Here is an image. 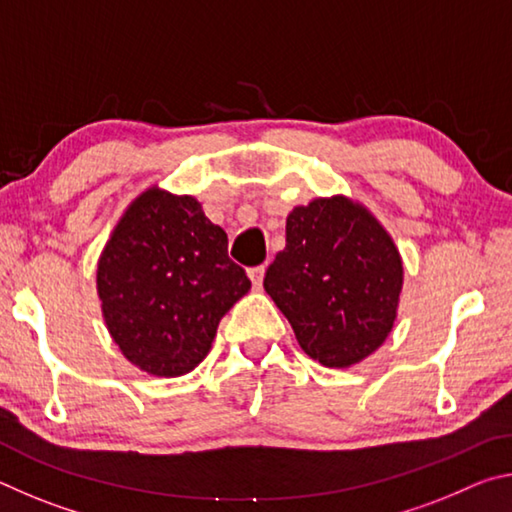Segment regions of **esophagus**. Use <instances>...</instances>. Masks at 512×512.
Wrapping results in <instances>:
<instances>
[{"label": "esophagus", "mask_w": 512, "mask_h": 512, "mask_svg": "<svg viewBox=\"0 0 512 512\" xmlns=\"http://www.w3.org/2000/svg\"><path fill=\"white\" fill-rule=\"evenodd\" d=\"M264 273H266V266H264V264H262V266H253V268H248V275H250V280H253V287H255V289L262 287V282H264Z\"/></svg>", "instance_id": "34e87169"}]
</instances>
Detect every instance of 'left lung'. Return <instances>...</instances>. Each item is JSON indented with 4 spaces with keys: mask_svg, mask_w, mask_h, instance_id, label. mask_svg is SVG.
I'll list each match as a JSON object with an SVG mask.
<instances>
[{
    "mask_svg": "<svg viewBox=\"0 0 512 512\" xmlns=\"http://www.w3.org/2000/svg\"><path fill=\"white\" fill-rule=\"evenodd\" d=\"M264 289L311 359L348 368L393 329L402 259L363 207L318 198L289 214L287 246L268 266Z\"/></svg>",
    "mask_w": 512,
    "mask_h": 512,
    "instance_id": "8db88e82",
    "label": "left lung"
}]
</instances>
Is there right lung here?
Instances as JSON below:
<instances>
[{
    "mask_svg": "<svg viewBox=\"0 0 512 512\" xmlns=\"http://www.w3.org/2000/svg\"><path fill=\"white\" fill-rule=\"evenodd\" d=\"M97 287L124 357L149 375L178 377L207 357L250 280L228 257V235L192 196L149 189L112 232Z\"/></svg>",
    "mask_w": 512,
    "mask_h": 512,
    "instance_id": "obj_1",
    "label": "right lung"
}]
</instances>
